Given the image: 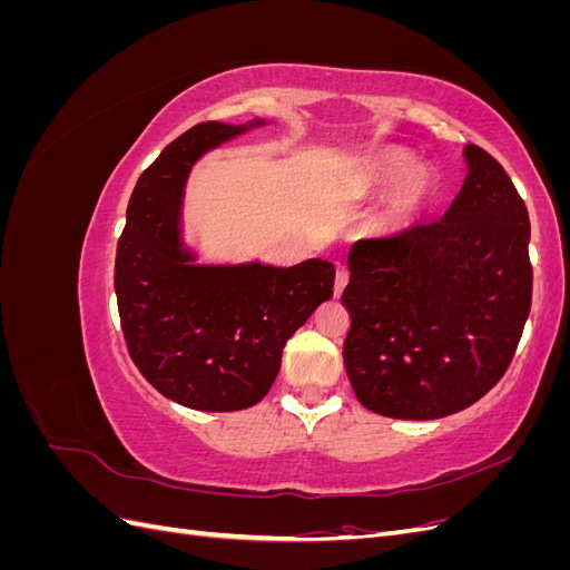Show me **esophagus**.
<instances>
[{"label":"esophagus","instance_id":"esophagus-1","mask_svg":"<svg viewBox=\"0 0 570 570\" xmlns=\"http://www.w3.org/2000/svg\"><path fill=\"white\" fill-rule=\"evenodd\" d=\"M347 283H350V273H347V268L340 266V268H337V273H335V287H333L335 297H340V295H342V289L347 287Z\"/></svg>","mask_w":570,"mask_h":570}]
</instances>
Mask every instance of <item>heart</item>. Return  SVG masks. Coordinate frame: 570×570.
Listing matches in <instances>:
<instances>
[{"mask_svg": "<svg viewBox=\"0 0 570 570\" xmlns=\"http://www.w3.org/2000/svg\"><path fill=\"white\" fill-rule=\"evenodd\" d=\"M373 214V228L381 235H402L425 216L440 195V176L433 168L419 164L416 154L387 145L356 159L350 168V187L354 195H368L386 187Z\"/></svg>", "mask_w": 570, "mask_h": 570, "instance_id": "heart-1", "label": "heart"}]
</instances>
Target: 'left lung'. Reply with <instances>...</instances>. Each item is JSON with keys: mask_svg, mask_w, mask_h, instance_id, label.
I'll use <instances>...</instances> for the list:
<instances>
[{"mask_svg": "<svg viewBox=\"0 0 570 570\" xmlns=\"http://www.w3.org/2000/svg\"><path fill=\"white\" fill-rule=\"evenodd\" d=\"M461 193L438 223L361 239L347 256L344 368L356 400L390 419L433 421L488 394L530 314V218L507 170L463 147Z\"/></svg>", "mask_w": 570, "mask_h": 570, "instance_id": "1", "label": "left lung"}]
</instances>
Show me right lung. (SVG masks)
I'll return each instance as SVG.
<instances>
[{
  "label": "right lung",
  "instance_id": "1",
  "mask_svg": "<svg viewBox=\"0 0 570 570\" xmlns=\"http://www.w3.org/2000/svg\"><path fill=\"white\" fill-rule=\"evenodd\" d=\"M266 124L189 128L145 170L128 202L114 273L120 325L135 366L187 409L239 411L262 402L285 342L333 297L335 266L323 258L206 264L185 243L183 202L195 164Z\"/></svg>",
  "mask_w": 570,
  "mask_h": 570
}]
</instances>
